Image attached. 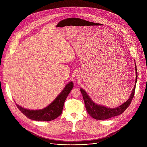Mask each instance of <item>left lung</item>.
Masks as SVG:
<instances>
[{
    "label": "left lung",
    "instance_id": "8db88e82",
    "mask_svg": "<svg viewBox=\"0 0 147 147\" xmlns=\"http://www.w3.org/2000/svg\"><path fill=\"white\" fill-rule=\"evenodd\" d=\"M136 78L135 85L134 86V88L132 91V93L130 95L129 99L121 105L118 107L116 108H108L105 107L98 105L97 104H95L94 102L91 100L90 96L87 95L86 92L80 89L81 92L83 96V99L84 101L86 108L88 113L94 119L96 120H105L109 119L111 117L118 116L124 112L125 109H126L130 105L132 99L134 98L135 94V90L136 86V82L137 80V71L136 65Z\"/></svg>",
    "mask_w": 147,
    "mask_h": 147
}]
</instances>
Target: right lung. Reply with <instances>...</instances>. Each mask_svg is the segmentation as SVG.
Listing matches in <instances>:
<instances>
[{
  "mask_svg": "<svg viewBox=\"0 0 147 147\" xmlns=\"http://www.w3.org/2000/svg\"><path fill=\"white\" fill-rule=\"evenodd\" d=\"M73 83L71 81L58 95L55 100L47 108L40 110H28L16 104L18 109L28 118L36 121H51L59 116L62 112L64 103L70 92L73 88Z\"/></svg>",
  "mask_w": 147,
  "mask_h": 147,
  "instance_id": "add662e5",
  "label": "right lung"
}]
</instances>
